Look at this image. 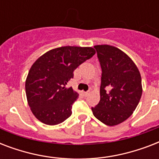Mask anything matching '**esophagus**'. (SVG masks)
Wrapping results in <instances>:
<instances>
[{
    "label": "esophagus",
    "instance_id": "34e87169",
    "mask_svg": "<svg viewBox=\"0 0 159 159\" xmlns=\"http://www.w3.org/2000/svg\"><path fill=\"white\" fill-rule=\"evenodd\" d=\"M82 94H83V96H85V97H87V96H88V94H89V92H82Z\"/></svg>",
    "mask_w": 159,
    "mask_h": 159
}]
</instances>
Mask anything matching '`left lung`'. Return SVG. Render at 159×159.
Returning a JSON list of instances; mask_svg holds the SVG:
<instances>
[{
  "instance_id": "obj_1",
  "label": "left lung",
  "mask_w": 159,
  "mask_h": 159,
  "mask_svg": "<svg viewBox=\"0 0 159 159\" xmlns=\"http://www.w3.org/2000/svg\"><path fill=\"white\" fill-rule=\"evenodd\" d=\"M102 67L99 103L92 107L97 119L109 126L117 125L133 114L143 88L140 72L133 60L114 46H94Z\"/></svg>"
}]
</instances>
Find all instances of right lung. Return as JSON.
Masks as SVG:
<instances>
[{
    "mask_svg": "<svg viewBox=\"0 0 159 159\" xmlns=\"http://www.w3.org/2000/svg\"><path fill=\"white\" fill-rule=\"evenodd\" d=\"M96 53L92 47L64 46L48 51L31 66L25 81L27 102L42 123L55 125L72 115L78 93L66 87L79 65Z\"/></svg>",
    "mask_w": 159,
    "mask_h": 159,
    "instance_id": "obj_1",
    "label": "right lung"
}]
</instances>
